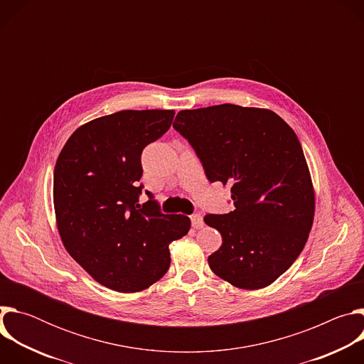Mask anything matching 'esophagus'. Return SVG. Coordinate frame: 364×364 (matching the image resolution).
I'll use <instances>...</instances> for the list:
<instances>
[{
  "label": "esophagus",
  "instance_id": "obj_1",
  "mask_svg": "<svg viewBox=\"0 0 364 364\" xmlns=\"http://www.w3.org/2000/svg\"><path fill=\"white\" fill-rule=\"evenodd\" d=\"M190 219H191V226H193L194 229H201V228L204 226V220H203V216H201L200 213L191 215Z\"/></svg>",
  "mask_w": 364,
  "mask_h": 364
}]
</instances>
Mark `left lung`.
Wrapping results in <instances>:
<instances>
[{"instance_id": "8db88e82", "label": "left lung", "mask_w": 364, "mask_h": 364, "mask_svg": "<svg viewBox=\"0 0 364 364\" xmlns=\"http://www.w3.org/2000/svg\"><path fill=\"white\" fill-rule=\"evenodd\" d=\"M210 183L230 186L235 210L205 215L222 235L210 269L242 289L277 281L299 256L314 220V190L302 146L275 112L230 103L180 111L173 124Z\"/></svg>"}]
</instances>
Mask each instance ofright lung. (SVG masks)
<instances>
[{
    "instance_id": "right-lung-1",
    "label": "right lung",
    "mask_w": 364,
    "mask_h": 364,
    "mask_svg": "<svg viewBox=\"0 0 364 364\" xmlns=\"http://www.w3.org/2000/svg\"><path fill=\"white\" fill-rule=\"evenodd\" d=\"M174 111H121L77 128L55 167L53 201L66 250L99 284L138 292L170 268L168 245L190 219L139 204L142 149L171 127Z\"/></svg>"
}]
</instances>
